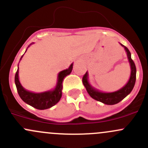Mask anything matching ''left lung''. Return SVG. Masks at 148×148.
I'll return each mask as SVG.
<instances>
[{
    "label": "left lung",
    "instance_id": "left-lung-1",
    "mask_svg": "<svg viewBox=\"0 0 148 148\" xmlns=\"http://www.w3.org/2000/svg\"><path fill=\"white\" fill-rule=\"evenodd\" d=\"M121 45L123 47H124L125 52H126L127 60H128L130 66V79L125 86L120 88L118 91H113V92H102V91H100L95 88L94 87H93L90 84L89 82H88V74L87 71L84 75L83 79H82V82H83L87 92L90 95V96L95 100L101 102L104 104H106V105H114V104L121 101L124 98L126 97L127 95L131 92L135 86V83H136V67L134 62L131 59V54L126 47L123 45L122 44H121Z\"/></svg>",
    "mask_w": 148,
    "mask_h": 148
}]
</instances>
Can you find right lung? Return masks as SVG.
Wrapping results in <instances>:
<instances>
[{
  "label": "right lung",
  "instance_id": "add662e5",
  "mask_svg": "<svg viewBox=\"0 0 148 148\" xmlns=\"http://www.w3.org/2000/svg\"><path fill=\"white\" fill-rule=\"evenodd\" d=\"M32 44H34V43H31L29 45H31ZM29 45L28 47H29ZM23 55L21 57L20 61L23 58ZM72 68L73 63L70 65L68 69L61 71L59 73L58 76H57V84L54 89L41 93H34L32 91H27L22 86L19 81V76H18L19 69H18L15 76V83L20 97L25 103L39 110L47 109V108L54 106L55 104L60 101L62 97V82H63L64 77L70 74V73L72 71Z\"/></svg>",
  "mask_w": 148,
  "mask_h": 148
}]
</instances>
